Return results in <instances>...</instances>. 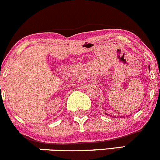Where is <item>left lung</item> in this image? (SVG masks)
Returning <instances> with one entry per match:
<instances>
[{
    "mask_svg": "<svg viewBox=\"0 0 160 160\" xmlns=\"http://www.w3.org/2000/svg\"><path fill=\"white\" fill-rule=\"evenodd\" d=\"M148 68H149V70H150V65H149ZM106 115H108V114H107V113H106ZM112 117H113V118H116V116H113V115H112ZM122 117H124V116H120V118H122ZM117 118H118L119 117H118V116H117Z\"/></svg>",
    "mask_w": 160,
    "mask_h": 160,
    "instance_id": "obj_1",
    "label": "left lung"
}]
</instances>
